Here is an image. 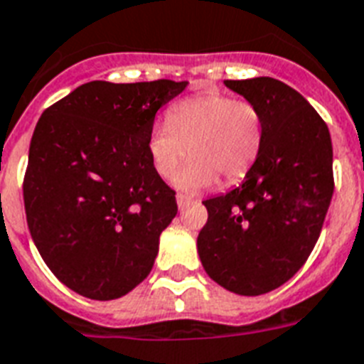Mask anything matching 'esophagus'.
Wrapping results in <instances>:
<instances>
[{
	"label": "esophagus",
	"mask_w": 364,
	"mask_h": 364,
	"mask_svg": "<svg viewBox=\"0 0 364 364\" xmlns=\"http://www.w3.org/2000/svg\"><path fill=\"white\" fill-rule=\"evenodd\" d=\"M192 203V198L185 196V194H177V205H179V209H185L187 205H191Z\"/></svg>",
	"instance_id": "1"
}]
</instances>
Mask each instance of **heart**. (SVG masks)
I'll use <instances>...</instances> for the list:
<instances>
[{
  "instance_id": "b5f03b06",
  "label": "heart",
  "mask_w": 364,
  "mask_h": 364,
  "mask_svg": "<svg viewBox=\"0 0 364 364\" xmlns=\"http://www.w3.org/2000/svg\"><path fill=\"white\" fill-rule=\"evenodd\" d=\"M264 121L249 100L208 91L179 100L168 121L149 129L147 155L155 172L170 179L191 151L193 159L176 176V187L198 192L213 187L218 176L233 183L247 176L262 151Z\"/></svg>"
}]
</instances>
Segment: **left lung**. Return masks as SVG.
I'll use <instances>...</instances> for the list:
<instances>
[{
    "label": "left lung",
    "mask_w": 364,
    "mask_h": 364,
    "mask_svg": "<svg viewBox=\"0 0 364 364\" xmlns=\"http://www.w3.org/2000/svg\"><path fill=\"white\" fill-rule=\"evenodd\" d=\"M264 121L262 151L245 181L203 202L208 223L198 254L217 284L262 295L294 277L314 249L333 191V146L326 121L280 80H226Z\"/></svg>",
    "instance_id": "8db88e82"
}]
</instances>
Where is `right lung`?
Wrapping results in <instances>:
<instances>
[{
    "label": "right lung",
    "instance_id": "add662e5",
    "mask_svg": "<svg viewBox=\"0 0 364 364\" xmlns=\"http://www.w3.org/2000/svg\"><path fill=\"white\" fill-rule=\"evenodd\" d=\"M187 82H87L48 106L23 173L28 228L44 264L76 294L117 299L146 279L176 191L147 155L156 110Z\"/></svg>",
    "mask_w": 364,
    "mask_h": 364
}]
</instances>
